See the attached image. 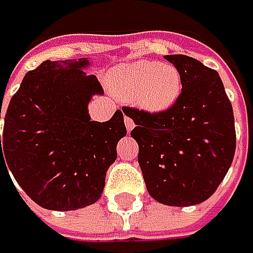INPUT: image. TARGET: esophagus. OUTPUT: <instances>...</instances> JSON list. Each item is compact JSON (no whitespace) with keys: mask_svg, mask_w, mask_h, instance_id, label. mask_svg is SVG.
Wrapping results in <instances>:
<instances>
[{"mask_svg":"<svg viewBox=\"0 0 253 253\" xmlns=\"http://www.w3.org/2000/svg\"><path fill=\"white\" fill-rule=\"evenodd\" d=\"M124 124H126V129H127L129 132L135 127V121L130 117H127V115L124 117Z\"/></svg>","mask_w":253,"mask_h":253,"instance_id":"obj_1","label":"esophagus"}]
</instances>
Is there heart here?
<instances>
[{
  "label": "heart",
  "instance_id": "heart-1",
  "mask_svg": "<svg viewBox=\"0 0 253 253\" xmlns=\"http://www.w3.org/2000/svg\"><path fill=\"white\" fill-rule=\"evenodd\" d=\"M112 86L121 99H135L150 112L171 108L181 93V76L174 66L154 61H136L117 70Z\"/></svg>",
  "mask_w": 253,
  "mask_h": 253
}]
</instances>
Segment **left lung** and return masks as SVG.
<instances>
[{"mask_svg": "<svg viewBox=\"0 0 253 253\" xmlns=\"http://www.w3.org/2000/svg\"><path fill=\"white\" fill-rule=\"evenodd\" d=\"M181 76V93L162 112L124 106L148 193L187 207L204 203L225 178L236 153L231 102L216 70L187 55H165Z\"/></svg>", "mask_w": 253, "mask_h": 253, "instance_id": "left-lung-1", "label": "left lung"}]
</instances>
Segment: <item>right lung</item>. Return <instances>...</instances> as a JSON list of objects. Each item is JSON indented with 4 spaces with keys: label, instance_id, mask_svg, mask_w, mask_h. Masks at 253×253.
<instances>
[{
    "label": "right lung",
    "instance_id": "right-lung-1",
    "mask_svg": "<svg viewBox=\"0 0 253 253\" xmlns=\"http://www.w3.org/2000/svg\"><path fill=\"white\" fill-rule=\"evenodd\" d=\"M79 61H44L11 97L0 135V167L43 209L69 211L102 196L106 171L126 136L124 111L91 121L88 102L103 88ZM1 118V108H0Z\"/></svg>",
    "mask_w": 253,
    "mask_h": 253
}]
</instances>
